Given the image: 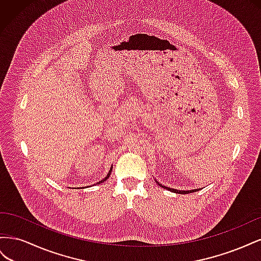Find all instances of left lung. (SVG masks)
<instances>
[{
  "label": "left lung",
  "instance_id": "left-lung-1",
  "mask_svg": "<svg viewBox=\"0 0 261 261\" xmlns=\"http://www.w3.org/2000/svg\"><path fill=\"white\" fill-rule=\"evenodd\" d=\"M154 180H155V183H158V185H160L161 187H163V188H165V189H169V191H171V192H173V193H176V194H189V193H194V192L198 191V189H193V191H179V189H174V188L165 187V186H163L162 184H160L159 181H158L156 179H154Z\"/></svg>",
  "mask_w": 261,
  "mask_h": 261
}]
</instances>
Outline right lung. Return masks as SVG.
<instances>
[{"mask_svg":"<svg viewBox=\"0 0 261 261\" xmlns=\"http://www.w3.org/2000/svg\"><path fill=\"white\" fill-rule=\"evenodd\" d=\"M112 168H113V167H111V169H110V171H109V173H108V174H107V176H106V177H105L103 179H102V180H100V181H99V183H102V181H105V180H107V179L109 178L110 174H111V172H112ZM99 183H98V184H99Z\"/></svg>","mask_w":261,"mask_h":261,"instance_id":"right-lung-1","label":"right lung"}]
</instances>
